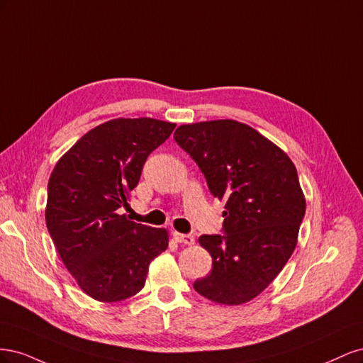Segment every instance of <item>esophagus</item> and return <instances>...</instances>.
I'll return each instance as SVG.
<instances>
[{
	"label": "esophagus",
	"instance_id": "34e87169",
	"mask_svg": "<svg viewBox=\"0 0 363 363\" xmlns=\"http://www.w3.org/2000/svg\"><path fill=\"white\" fill-rule=\"evenodd\" d=\"M174 239L175 242L183 244V245H194L195 244V238L191 235H183L179 232H174Z\"/></svg>",
	"mask_w": 363,
	"mask_h": 363
}]
</instances>
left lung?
Listing matches in <instances>:
<instances>
[{
  "instance_id": "obj_1",
  "label": "left lung",
  "mask_w": 363,
  "mask_h": 363,
  "mask_svg": "<svg viewBox=\"0 0 363 363\" xmlns=\"http://www.w3.org/2000/svg\"><path fill=\"white\" fill-rule=\"evenodd\" d=\"M225 201V235H203L212 271L194 289L204 298L239 306L256 298L286 265L298 242L306 199L294 162L280 147L235 119L183 124L174 133Z\"/></svg>"
}]
</instances>
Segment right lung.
Here are the masks:
<instances>
[{
  "label": "right lung",
  "mask_w": 363,
  "mask_h": 363,
  "mask_svg": "<svg viewBox=\"0 0 363 363\" xmlns=\"http://www.w3.org/2000/svg\"><path fill=\"white\" fill-rule=\"evenodd\" d=\"M174 123L116 118L94 127L65 152L48 182L45 221L63 265L94 300L115 303L144 288L148 267L169 233L119 215L142 167Z\"/></svg>",
  "instance_id": "obj_1"
}]
</instances>
